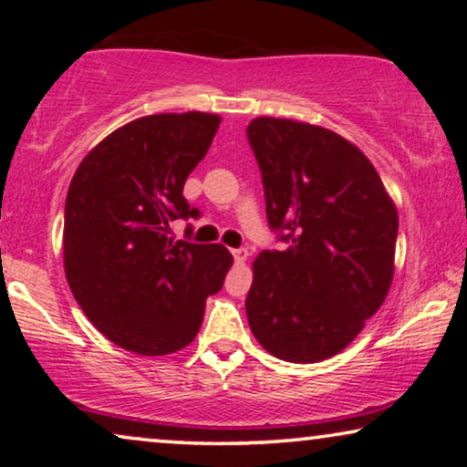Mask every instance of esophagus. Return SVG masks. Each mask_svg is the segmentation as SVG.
I'll list each match as a JSON object with an SVG mask.
<instances>
[{"label":"esophagus","instance_id":"34e87169","mask_svg":"<svg viewBox=\"0 0 467 467\" xmlns=\"http://www.w3.org/2000/svg\"><path fill=\"white\" fill-rule=\"evenodd\" d=\"M232 254H234L235 264H244V261L248 259V251H246V248H234Z\"/></svg>","mask_w":467,"mask_h":467}]
</instances>
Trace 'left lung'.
I'll return each mask as SVG.
<instances>
[{
	"mask_svg": "<svg viewBox=\"0 0 467 467\" xmlns=\"http://www.w3.org/2000/svg\"><path fill=\"white\" fill-rule=\"evenodd\" d=\"M246 136L267 223L289 244L254 259L248 325L278 359H329L385 302L398 210L369 159L325 127L257 117Z\"/></svg>",
	"mask_w": 467,
	"mask_h": 467,
	"instance_id": "left-lung-1",
	"label": "left lung"
}]
</instances>
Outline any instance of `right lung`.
I'll use <instances>...</instances> for the list:
<instances>
[{
    "mask_svg": "<svg viewBox=\"0 0 467 467\" xmlns=\"http://www.w3.org/2000/svg\"><path fill=\"white\" fill-rule=\"evenodd\" d=\"M219 114H152L101 140L69 182L63 265L76 302L117 347L159 357L193 342L206 297L234 264L223 244L176 240L197 219L184 181L206 157Z\"/></svg>",
    "mask_w": 467,
    "mask_h": 467,
    "instance_id": "obj_1",
    "label": "right lung"
}]
</instances>
